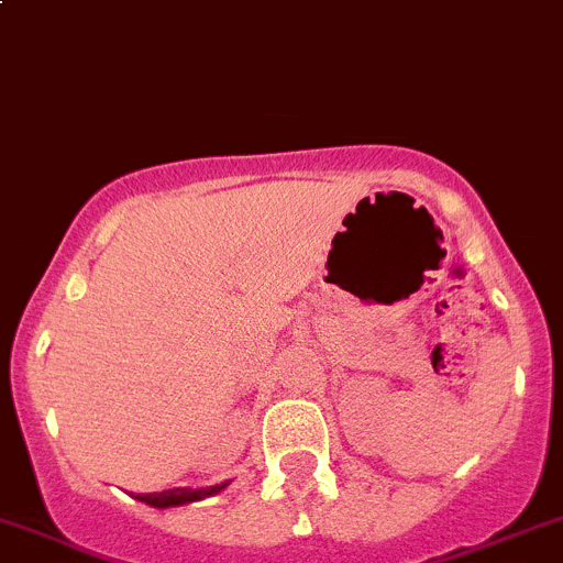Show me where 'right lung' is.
Masks as SVG:
<instances>
[{"label":"right lung","mask_w":563,"mask_h":563,"mask_svg":"<svg viewBox=\"0 0 563 563\" xmlns=\"http://www.w3.org/2000/svg\"><path fill=\"white\" fill-rule=\"evenodd\" d=\"M225 485H229V482H223V485L201 487V490H190V487H174V490H163V493H139V496H133V498L150 504V507L166 509V507H179V504L201 501V498H209V496H214V493L223 490Z\"/></svg>","instance_id":"add662e5"}]
</instances>
